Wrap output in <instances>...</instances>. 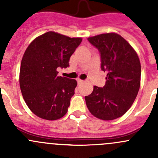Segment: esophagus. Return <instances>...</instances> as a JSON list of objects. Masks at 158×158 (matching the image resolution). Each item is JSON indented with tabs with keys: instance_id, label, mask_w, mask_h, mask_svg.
I'll list each match as a JSON object with an SVG mask.
<instances>
[{
	"instance_id": "obj_1",
	"label": "esophagus",
	"mask_w": 158,
	"mask_h": 158,
	"mask_svg": "<svg viewBox=\"0 0 158 158\" xmlns=\"http://www.w3.org/2000/svg\"><path fill=\"white\" fill-rule=\"evenodd\" d=\"M77 82H78V84H82V83H83L84 81L82 80V79H78Z\"/></svg>"
}]
</instances>
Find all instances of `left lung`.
Here are the masks:
<instances>
[{
    "label": "left lung",
    "mask_w": 158,
    "mask_h": 158,
    "mask_svg": "<svg viewBox=\"0 0 158 158\" xmlns=\"http://www.w3.org/2000/svg\"><path fill=\"white\" fill-rule=\"evenodd\" d=\"M101 53L102 70L107 72L103 88L94 86L85 97L92 115L104 121L125 114L136 98L141 85V63L136 51L126 40L115 33L88 38Z\"/></svg>",
    "instance_id": "obj_1"
}]
</instances>
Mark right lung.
Wrapping results in <instances>:
<instances>
[{"mask_svg": "<svg viewBox=\"0 0 158 158\" xmlns=\"http://www.w3.org/2000/svg\"><path fill=\"white\" fill-rule=\"evenodd\" d=\"M49 31L35 38L25 50L20 69V87L30 111L39 118L57 120L66 114L77 85L75 79L57 76L82 42Z\"/></svg>", "mask_w": 158, "mask_h": 158, "instance_id": "1", "label": "right lung"}]
</instances>
